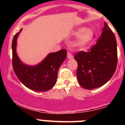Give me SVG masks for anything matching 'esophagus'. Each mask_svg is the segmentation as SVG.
Here are the masks:
<instances>
[{"instance_id": "obj_1", "label": "esophagus", "mask_w": 125, "mask_h": 125, "mask_svg": "<svg viewBox=\"0 0 125 125\" xmlns=\"http://www.w3.org/2000/svg\"><path fill=\"white\" fill-rule=\"evenodd\" d=\"M67 57H68V59H71V58H73L72 54L69 52H68V53H67Z\"/></svg>"}]
</instances>
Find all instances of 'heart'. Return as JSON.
Here are the masks:
<instances>
[{"label":"heart","mask_w":125,"mask_h":125,"mask_svg":"<svg viewBox=\"0 0 125 125\" xmlns=\"http://www.w3.org/2000/svg\"><path fill=\"white\" fill-rule=\"evenodd\" d=\"M73 36H78L75 42V46L83 48L92 41L94 37V32L89 27H78L72 32Z\"/></svg>","instance_id":"heart-1"}]
</instances>
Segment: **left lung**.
I'll list each match as a JSON object with an SVG mask.
<instances>
[{
  "instance_id": "1",
  "label": "left lung",
  "mask_w": 125,
  "mask_h": 125,
  "mask_svg": "<svg viewBox=\"0 0 125 125\" xmlns=\"http://www.w3.org/2000/svg\"><path fill=\"white\" fill-rule=\"evenodd\" d=\"M96 44L88 52L79 51L74 57L78 62V83L86 89L102 86L116 69L117 44L114 33L106 22Z\"/></svg>"
}]
</instances>
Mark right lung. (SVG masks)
I'll list each match as a JSON object with an SVG mask.
<instances>
[{"instance_id": "1", "label": "right lung", "mask_w": 125, "mask_h": 125, "mask_svg": "<svg viewBox=\"0 0 125 125\" xmlns=\"http://www.w3.org/2000/svg\"><path fill=\"white\" fill-rule=\"evenodd\" d=\"M21 29L13 38L12 66L14 73L23 84L35 91H47L53 88L57 78L59 67L66 59L67 51L62 49L49 54L38 64L29 66L20 60L16 52L17 39Z\"/></svg>"}]
</instances>
